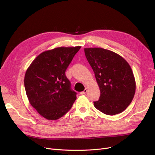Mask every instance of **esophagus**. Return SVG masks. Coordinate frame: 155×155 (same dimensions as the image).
<instances>
[{"mask_svg":"<svg viewBox=\"0 0 155 155\" xmlns=\"http://www.w3.org/2000/svg\"><path fill=\"white\" fill-rule=\"evenodd\" d=\"M87 92V88H85V90H84V91H82V92H80V94H82V95H83V94H85Z\"/></svg>","mask_w":155,"mask_h":155,"instance_id":"esophagus-1","label":"esophagus"}]
</instances>
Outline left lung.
<instances>
[{"instance_id":"8db88e82","label":"left lung","mask_w":155,"mask_h":155,"mask_svg":"<svg viewBox=\"0 0 155 155\" xmlns=\"http://www.w3.org/2000/svg\"><path fill=\"white\" fill-rule=\"evenodd\" d=\"M86 58L95 73L100 88L95 107L113 116L124 111L131 104L136 82L129 63L118 54L101 48H85Z\"/></svg>"}]
</instances>
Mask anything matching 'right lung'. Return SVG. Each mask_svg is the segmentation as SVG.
I'll use <instances>...</instances> for the list:
<instances>
[{"mask_svg": "<svg viewBox=\"0 0 155 155\" xmlns=\"http://www.w3.org/2000/svg\"><path fill=\"white\" fill-rule=\"evenodd\" d=\"M80 48L60 47L44 51L26 72L24 87L29 102L46 119L63 116L77 99L65 71Z\"/></svg>", "mask_w": 155, "mask_h": 155, "instance_id": "right-lung-1", "label": "right lung"}]
</instances>
